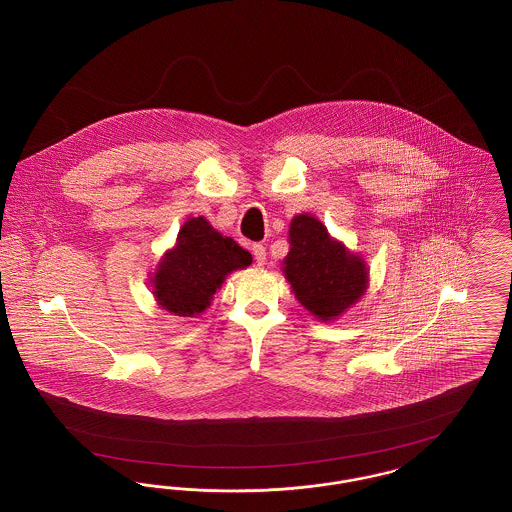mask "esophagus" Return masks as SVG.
<instances>
[{
	"label": "esophagus",
	"mask_w": 512,
	"mask_h": 512,
	"mask_svg": "<svg viewBox=\"0 0 512 512\" xmlns=\"http://www.w3.org/2000/svg\"><path fill=\"white\" fill-rule=\"evenodd\" d=\"M251 251H253V257H255V263H257L259 267H263L265 261H267V249H265V245L253 244Z\"/></svg>",
	"instance_id": "esophagus-1"
}]
</instances>
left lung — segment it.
Returning <instances> with one entry per match:
<instances>
[{"label":"left lung","instance_id":"1","mask_svg":"<svg viewBox=\"0 0 512 512\" xmlns=\"http://www.w3.org/2000/svg\"><path fill=\"white\" fill-rule=\"evenodd\" d=\"M282 265L297 301L324 322L343 315L368 286L363 257L334 240L326 226L307 213L292 219L290 253Z\"/></svg>","mask_w":512,"mask_h":512}]
</instances>
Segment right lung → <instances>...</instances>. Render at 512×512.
Wrapping results in <instances>:
<instances>
[{
    "label": "right lung",
    "mask_w": 512,
    "mask_h": 512,
    "mask_svg": "<svg viewBox=\"0 0 512 512\" xmlns=\"http://www.w3.org/2000/svg\"><path fill=\"white\" fill-rule=\"evenodd\" d=\"M253 257L232 238L222 236L209 220L192 217L178 232L151 278L157 303L176 317L203 313L224 278L251 265Z\"/></svg>",
    "instance_id": "add662e5"
}]
</instances>
